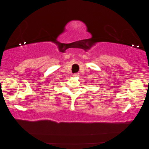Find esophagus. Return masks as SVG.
<instances>
[{
	"label": "esophagus",
	"instance_id": "obj_1",
	"mask_svg": "<svg viewBox=\"0 0 149 149\" xmlns=\"http://www.w3.org/2000/svg\"><path fill=\"white\" fill-rule=\"evenodd\" d=\"M79 75V74H73V77H78Z\"/></svg>",
	"mask_w": 149,
	"mask_h": 149
}]
</instances>
